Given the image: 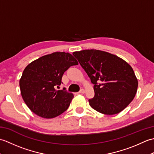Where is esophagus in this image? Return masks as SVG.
Instances as JSON below:
<instances>
[{
    "label": "esophagus",
    "instance_id": "1",
    "mask_svg": "<svg viewBox=\"0 0 154 154\" xmlns=\"http://www.w3.org/2000/svg\"><path fill=\"white\" fill-rule=\"evenodd\" d=\"M85 93V90L83 89H81L80 91H79V93H80V94H83V93Z\"/></svg>",
    "mask_w": 154,
    "mask_h": 154
}]
</instances>
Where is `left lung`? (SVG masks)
Here are the masks:
<instances>
[{
  "label": "left lung",
  "mask_w": 154,
  "mask_h": 154,
  "mask_svg": "<svg viewBox=\"0 0 154 154\" xmlns=\"http://www.w3.org/2000/svg\"><path fill=\"white\" fill-rule=\"evenodd\" d=\"M94 85L90 106L108 115L119 113L134 98L138 80L132 67L116 55L97 50L73 53Z\"/></svg>",
  "instance_id": "obj_1"
}]
</instances>
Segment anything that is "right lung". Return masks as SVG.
Here are the masks:
<instances>
[{"label": "right lung", "instance_id": "add662e5", "mask_svg": "<svg viewBox=\"0 0 154 154\" xmlns=\"http://www.w3.org/2000/svg\"><path fill=\"white\" fill-rule=\"evenodd\" d=\"M78 65L71 54L54 52L32 61L24 69L20 80L21 94L32 112L45 119L56 117L69 106L73 94L65 87L55 90L62 83L65 71Z\"/></svg>", "mask_w": 154, "mask_h": 154}]
</instances>
